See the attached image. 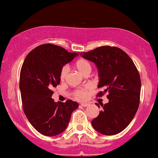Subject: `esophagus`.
<instances>
[{
  "label": "esophagus",
  "mask_w": 158,
  "mask_h": 158,
  "mask_svg": "<svg viewBox=\"0 0 158 158\" xmlns=\"http://www.w3.org/2000/svg\"><path fill=\"white\" fill-rule=\"evenodd\" d=\"M81 106H83V107H86V106H89V103H81Z\"/></svg>",
  "instance_id": "esophagus-1"
}]
</instances>
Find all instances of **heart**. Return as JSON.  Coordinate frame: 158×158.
I'll list each match as a JSON object with an SVG mask.
<instances>
[{"mask_svg":"<svg viewBox=\"0 0 158 158\" xmlns=\"http://www.w3.org/2000/svg\"><path fill=\"white\" fill-rule=\"evenodd\" d=\"M76 67H77L78 71L81 72V74L84 75L86 72L91 71L92 70V66H91V64L89 62L88 60H84V59H81V60H79L76 63ZM69 71V67L67 65L63 66L62 69H61L60 72V78L61 81H65L67 77ZM91 86L89 85H87V86L83 87V88L79 89H77L74 92V95H75V98L79 100H83L85 99L88 95V92L91 89Z\"/></svg>","mask_w":158,"mask_h":158,"instance_id":"1","label":"heart"}]
</instances>
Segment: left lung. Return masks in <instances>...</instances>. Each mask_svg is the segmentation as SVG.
Instances as JSON below:
<instances>
[{"mask_svg":"<svg viewBox=\"0 0 158 158\" xmlns=\"http://www.w3.org/2000/svg\"><path fill=\"white\" fill-rule=\"evenodd\" d=\"M80 55L97 66L98 86L105 89L98 96L109 93V102L101 104L102 109L92 121V127L101 134H118L129 126L138 111L141 89L138 69L129 55L114 46H101Z\"/></svg>","mask_w":158,"mask_h":158,"instance_id":"1","label":"left lung"}]
</instances>
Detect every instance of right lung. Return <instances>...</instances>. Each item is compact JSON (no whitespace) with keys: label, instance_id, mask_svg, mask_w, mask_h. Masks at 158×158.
Here are the masks:
<instances>
[{"label":"right lung","instance_id":"obj_1","mask_svg":"<svg viewBox=\"0 0 158 158\" xmlns=\"http://www.w3.org/2000/svg\"><path fill=\"white\" fill-rule=\"evenodd\" d=\"M78 54L68 52L54 44H43L27 55L20 74V89L23 112L31 125L40 134L52 137L66 130L77 102L55 103L53 87L60 84L64 65Z\"/></svg>","mask_w":158,"mask_h":158}]
</instances>
